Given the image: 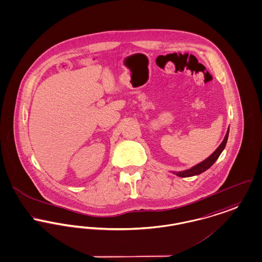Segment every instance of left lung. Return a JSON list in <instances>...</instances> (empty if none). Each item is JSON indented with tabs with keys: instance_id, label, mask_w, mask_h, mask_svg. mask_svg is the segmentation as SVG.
Returning a JSON list of instances; mask_svg holds the SVG:
<instances>
[{
	"instance_id": "left-lung-1",
	"label": "left lung",
	"mask_w": 262,
	"mask_h": 262,
	"mask_svg": "<svg viewBox=\"0 0 262 262\" xmlns=\"http://www.w3.org/2000/svg\"><path fill=\"white\" fill-rule=\"evenodd\" d=\"M229 130H230V127L226 134V137L223 140V142L220 144V146L215 149L214 151V154H211L207 159H205L204 161H202L199 164L191 167L190 169L184 170V171H179V172H173L174 174H176L177 176L179 177H191V176H195V175H199L201 173L205 172L206 170L209 169L214 163L215 162V160L219 158V156L222 154V151L225 149L226 147V144H227V141H228V138H229Z\"/></svg>"
}]
</instances>
